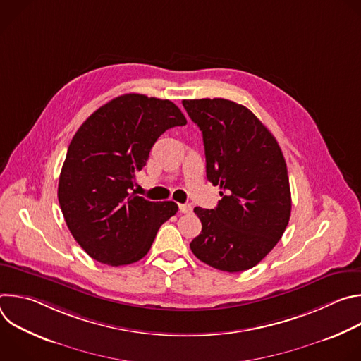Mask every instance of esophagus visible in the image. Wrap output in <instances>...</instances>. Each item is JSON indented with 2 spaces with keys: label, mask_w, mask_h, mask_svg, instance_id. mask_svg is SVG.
<instances>
[{
  "label": "esophagus",
  "mask_w": 361,
  "mask_h": 361,
  "mask_svg": "<svg viewBox=\"0 0 361 361\" xmlns=\"http://www.w3.org/2000/svg\"><path fill=\"white\" fill-rule=\"evenodd\" d=\"M178 207H180V212H181V213H184V214H190V213L192 212L191 204H180Z\"/></svg>",
  "instance_id": "1"
}]
</instances>
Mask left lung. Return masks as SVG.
Segmentation results:
<instances>
[{
	"label": "left lung",
	"instance_id": "obj_1",
	"mask_svg": "<svg viewBox=\"0 0 361 361\" xmlns=\"http://www.w3.org/2000/svg\"><path fill=\"white\" fill-rule=\"evenodd\" d=\"M183 106L202 133L207 178L221 188L216 209H194L202 227L190 248L217 270H248L274 248L290 220L281 148L267 127L234 101L184 99Z\"/></svg>",
	"mask_w": 361,
	"mask_h": 361
}]
</instances>
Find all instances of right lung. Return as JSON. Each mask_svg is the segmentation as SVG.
<instances>
[{
  "label": "right lung",
  "mask_w": 361,
  "mask_h": 361,
  "mask_svg": "<svg viewBox=\"0 0 361 361\" xmlns=\"http://www.w3.org/2000/svg\"><path fill=\"white\" fill-rule=\"evenodd\" d=\"M170 99L124 94L94 111L73 137L59 181L60 207L75 241L107 266L141 260L178 210L174 201L131 192L149 149L171 127L185 126Z\"/></svg>",
  "instance_id": "right-lung-1"
}]
</instances>
